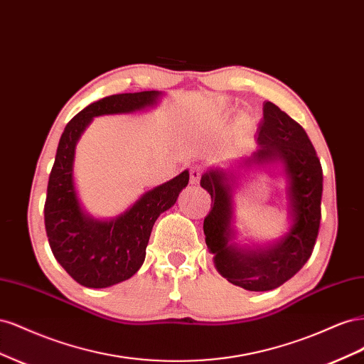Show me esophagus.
<instances>
[{
  "mask_svg": "<svg viewBox=\"0 0 364 364\" xmlns=\"http://www.w3.org/2000/svg\"><path fill=\"white\" fill-rule=\"evenodd\" d=\"M202 168L200 167H193L190 170V179H191V183H199L200 178H202Z\"/></svg>",
  "mask_w": 364,
  "mask_h": 364,
  "instance_id": "esophagus-1",
  "label": "esophagus"
}]
</instances>
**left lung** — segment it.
<instances>
[{
	"mask_svg": "<svg viewBox=\"0 0 364 364\" xmlns=\"http://www.w3.org/2000/svg\"><path fill=\"white\" fill-rule=\"evenodd\" d=\"M259 149L243 159V167L281 164L287 178L290 229L266 247H241L234 243V173L211 168L200 185L211 194V211L203 232L214 266L230 284L249 291H267L293 278L311 257L321 226L323 173L304 127L270 102L262 106L257 130Z\"/></svg>",
	"mask_w": 364,
	"mask_h": 364,
	"instance_id": "8db88e82",
	"label": "left lung"
}]
</instances>
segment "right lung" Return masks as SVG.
Listing matches in <instances>:
<instances>
[{
	"label": "right lung",
	"instance_id": "right-lung-1",
	"mask_svg": "<svg viewBox=\"0 0 364 364\" xmlns=\"http://www.w3.org/2000/svg\"><path fill=\"white\" fill-rule=\"evenodd\" d=\"M162 92L117 94L86 106L65 127L50 173L43 206L46 230L54 258L83 287L106 289L139 270L156 218L170 209L188 185L190 173L142 194L127 211L111 220L87 215L74 185L75 144L94 117L132 114L156 105Z\"/></svg>",
	"mask_w": 364,
	"mask_h": 364
}]
</instances>
